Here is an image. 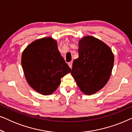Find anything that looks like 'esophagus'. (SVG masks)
I'll use <instances>...</instances> for the list:
<instances>
[{
	"label": "esophagus",
	"instance_id": "1",
	"mask_svg": "<svg viewBox=\"0 0 132 132\" xmlns=\"http://www.w3.org/2000/svg\"><path fill=\"white\" fill-rule=\"evenodd\" d=\"M68 65H69V67H70V68H72V65H73V61H71V62H68Z\"/></svg>",
	"mask_w": 132,
	"mask_h": 132
}]
</instances>
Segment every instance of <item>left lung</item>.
<instances>
[{
    "mask_svg": "<svg viewBox=\"0 0 132 132\" xmlns=\"http://www.w3.org/2000/svg\"><path fill=\"white\" fill-rule=\"evenodd\" d=\"M78 52L71 75L83 93L92 95L102 89L109 80L114 56L107 44L92 36L79 40Z\"/></svg>",
    "mask_w": 132,
    "mask_h": 132,
    "instance_id": "1",
    "label": "left lung"
}]
</instances>
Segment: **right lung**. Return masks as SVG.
I'll list each match as a JSON object with an SVG mask.
<instances>
[{"label": "right lung", "mask_w": 132, "mask_h": 132, "mask_svg": "<svg viewBox=\"0 0 132 132\" xmlns=\"http://www.w3.org/2000/svg\"><path fill=\"white\" fill-rule=\"evenodd\" d=\"M21 65L29 85L44 95L53 93L61 79L71 72L52 37L38 39L28 45L21 55Z\"/></svg>", "instance_id": "right-lung-1"}]
</instances>
